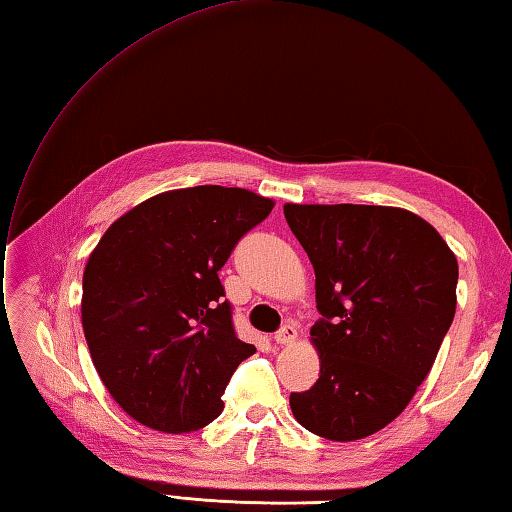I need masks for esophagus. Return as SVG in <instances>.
Here are the masks:
<instances>
[{
  "label": "esophagus",
  "mask_w": 512,
  "mask_h": 512,
  "mask_svg": "<svg viewBox=\"0 0 512 512\" xmlns=\"http://www.w3.org/2000/svg\"><path fill=\"white\" fill-rule=\"evenodd\" d=\"M295 337H298V326H295L293 322L282 326L280 331L274 335V339H276L278 344H291V342H295Z\"/></svg>",
  "instance_id": "1"
}]
</instances>
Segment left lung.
I'll return each instance as SVG.
<instances>
[{"label":"left lung","mask_w":512,"mask_h":512,"mask_svg":"<svg viewBox=\"0 0 512 512\" xmlns=\"http://www.w3.org/2000/svg\"><path fill=\"white\" fill-rule=\"evenodd\" d=\"M285 219L315 269L320 379L291 392L295 420L328 440L383 429L412 401L456 315L458 260L416 214L295 206Z\"/></svg>","instance_id":"obj_1"}]
</instances>
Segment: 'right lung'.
<instances>
[{
    "instance_id": "obj_1",
    "label": "right lung",
    "mask_w": 512,
    "mask_h": 512,
    "mask_svg": "<svg viewBox=\"0 0 512 512\" xmlns=\"http://www.w3.org/2000/svg\"><path fill=\"white\" fill-rule=\"evenodd\" d=\"M274 201L195 186L151 197L113 223L83 274V331L102 383L138 423L181 434L212 423L238 363L219 271Z\"/></svg>"
}]
</instances>
